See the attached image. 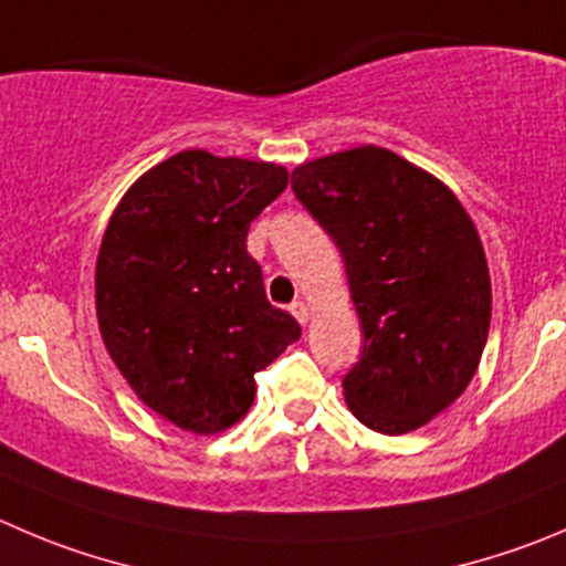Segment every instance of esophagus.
I'll use <instances>...</instances> for the list:
<instances>
[{"label": "esophagus", "mask_w": 566, "mask_h": 566, "mask_svg": "<svg viewBox=\"0 0 566 566\" xmlns=\"http://www.w3.org/2000/svg\"><path fill=\"white\" fill-rule=\"evenodd\" d=\"M294 314V319L300 322V325H305V322H308V305L303 303V300H297V303H292V308H289Z\"/></svg>", "instance_id": "34e87169"}]
</instances>
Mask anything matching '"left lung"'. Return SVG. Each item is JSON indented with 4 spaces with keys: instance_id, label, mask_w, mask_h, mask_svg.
Wrapping results in <instances>:
<instances>
[{
    "instance_id": "left-lung-1",
    "label": "left lung",
    "mask_w": 566,
    "mask_h": 566,
    "mask_svg": "<svg viewBox=\"0 0 566 566\" xmlns=\"http://www.w3.org/2000/svg\"><path fill=\"white\" fill-rule=\"evenodd\" d=\"M294 197L336 241L364 347L344 375L349 411L408 433L472 380L492 319L481 239L448 186L380 147L292 171Z\"/></svg>"
}]
</instances>
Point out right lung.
Returning <instances> with one entry per match:
<instances>
[{
  "label": "right lung",
  "instance_id": "1",
  "mask_svg": "<svg viewBox=\"0 0 566 566\" xmlns=\"http://www.w3.org/2000/svg\"><path fill=\"white\" fill-rule=\"evenodd\" d=\"M289 182L283 166L186 149L149 169L96 258V316L118 373L193 433L239 422L300 325L274 308L247 252L250 222Z\"/></svg>",
  "mask_w": 566,
  "mask_h": 566
}]
</instances>
